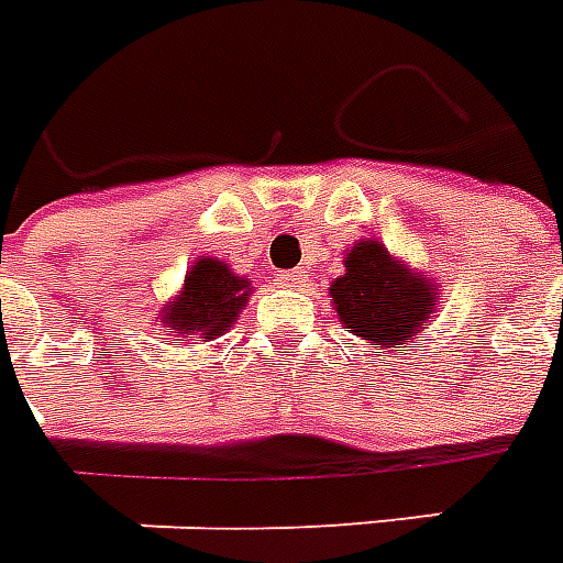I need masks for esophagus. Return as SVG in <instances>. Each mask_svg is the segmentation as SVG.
<instances>
[{"label":"esophagus","mask_w":563,"mask_h":563,"mask_svg":"<svg viewBox=\"0 0 563 563\" xmlns=\"http://www.w3.org/2000/svg\"><path fill=\"white\" fill-rule=\"evenodd\" d=\"M280 286H286V289H301V286H307V271H286V274H280Z\"/></svg>","instance_id":"obj_1"}]
</instances>
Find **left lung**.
<instances>
[{
  "instance_id": "8db88e82",
  "label": "left lung",
  "mask_w": 563,
  "mask_h": 563,
  "mask_svg": "<svg viewBox=\"0 0 563 563\" xmlns=\"http://www.w3.org/2000/svg\"><path fill=\"white\" fill-rule=\"evenodd\" d=\"M435 298L439 292H432L430 283L390 260L378 241H361L345 253V274L331 286L340 322L355 336L373 340L376 349L394 352H406L420 324L430 319Z\"/></svg>"
}]
</instances>
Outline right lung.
<instances>
[{
  "label": "right lung",
  "mask_w": 563,
  "mask_h": 563,
  "mask_svg": "<svg viewBox=\"0 0 563 563\" xmlns=\"http://www.w3.org/2000/svg\"><path fill=\"white\" fill-rule=\"evenodd\" d=\"M247 280L235 277L218 260H199L185 277V289L166 307L164 324L176 334H202L214 340L235 322L239 310L247 303Z\"/></svg>",
  "instance_id": "add662e5"
}]
</instances>
